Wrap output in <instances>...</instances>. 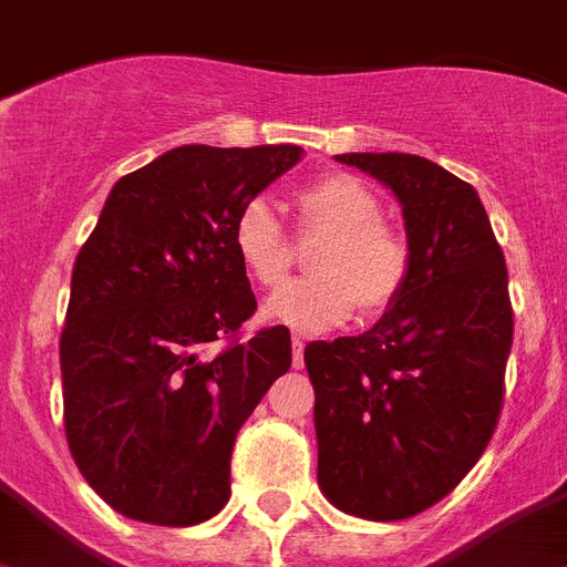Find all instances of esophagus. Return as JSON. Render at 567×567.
I'll use <instances>...</instances> for the list:
<instances>
[{
    "mask_svg": "<svg viewBox=\"0 0 567 567\" xmlns=\"http://www.w3.org/2000/svg\"><path fill=\"white\" fill-rule=\"evenodd\" d=\"M306 367V340L293 338V370Z\"/></svg>",
    "mask_w": 567,
    "mask_h": 567,
    "instance_id": "1",
    "label": "esophagus"
}]
</instances>
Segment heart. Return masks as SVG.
<instances>
[{"label": "heart", "instance_id": "obj_1", "mask_svg": "<svg viewBox=\"0 0 567 567\" xmlns=\"http://www.w3.org/2000/svg\"><path fill=\"white\" fill-rule=\"evenodd\" d=\"M302 236L323 238L311 256V279L285 285L265 302V317L297 331H326L352 317H375L402 297L411 247L381 220L379 197L352 174H329L297 195ZM233 250L261 288L285 282L291 241L265 197H252L233 220Z\"/></svg>", "mask_w": 567, "mask_h": 567}]
</instances>
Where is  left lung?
Segmentation results:
<instances>
[{"label":"left lung","mask_w":567,"mask_h":567,"mask_svg":"<svg viewBox=\"0 0 567 567\" xmlns=\"http://www.w3.org/2000/svg\"><path fill=\"white\" fill-rule=\"evenodd\" d=\"M402 204L411 276L358 338L306 347L317 483L338 509L399 522L443 501L489 445L513 347L507 265L466 179L413 154H340Z\"/></svg>","instance_id":"obj_1"}]
</instances>
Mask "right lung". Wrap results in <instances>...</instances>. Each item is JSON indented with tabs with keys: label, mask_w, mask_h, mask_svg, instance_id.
<instances>
[{
	"label": "right lung",
	"mask_w": 567,
	"mask_h": 567,
	"mask_svg": "<svg viewBox=\"0 0 567 567\" xmlns=\"http://www.w3.org/2000/svg\"><path fill=\"white\" fill-rule=\"evenodd\" d=\"M299 159L297 145L165 151L118 179L78 252L63 425L81 475L127 518L192 527L229 501L238 427L291 370L285 326L238 340L256 297L233 220Z\"/></svg>",
	"instance_id": "right-lung-1"
}]
</instances>
